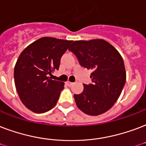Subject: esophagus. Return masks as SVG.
Masks as SVG:
<instances>
[{"instance_id":"esophagus-1","label":"esophagus","mask_w":146,"mask_h":146,"mask_svg":"<svg viewBox=\"0 0 146 146\" xmlns=\"http://www.w3.org/2000/svg\"><path fill=\"white\" fill-rule=\"evenodd\" d=\"M73 84V83H71V82H70V81H67V82H66V85L68 86H71Z\"/></svg>"}]
</instances>
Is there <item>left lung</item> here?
<instances>
[{
	"label": "left lung",
	"instance_id": "obj_1",
	"mask_svg": "<svg viewBox=\"0 0 146 146\" xmlns=\"http://www.w3.org/2000/svg\"><path fill=\"white\" fill-rule=\"evenodd\" d=\"M69 50L83 67L91 69L92 83L83 84L76 103L83 113L98 115L106 113L117 101L125 83V66L119 53L104 40L74 41Z\"/></svg>",
	"mask_w": 146,
	"mask_h": 146
}]
</instances>
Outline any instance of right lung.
Here are the masks:
<instances>
[{"label": "right lung", "instance_id": "right-lung-1", "mask_svg": "<svg viewBox=\"0 0 146 146\" xmlns=\"http://www.w3.org/2000/svg\"><path fill=\"white\" fill-rule=\"evenodd\" d=\"M73 41L42 37L21 53L14 67V82L21 102L33 113H46L55 106L64 83L53 80L60 59Z\"/></svg>", "mask_w": 146, "mask_h": 146}]
</instances>
